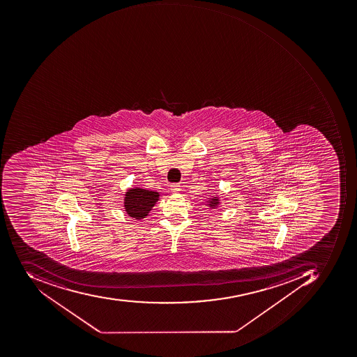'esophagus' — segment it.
I'll list each match as a JSON object with an SVG mask.
<instances>
[{
    "mask_svg": "<svg viewBox=\"0 0 357 357\" xmlns=\"http://www.w3.org/2000/svg\"><path fill=\"white\" fill-rule=\"evenodd\" d=\"M170 188L173 192H178L181 190V185L180 184H172V185H171Z\"/></svg>",
    "mask_w": 357,
    "mask_h": 357,
    "instance_id": "esophagus-1",
    "label": "esophagus"
}]
</instances>
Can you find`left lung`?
Masks as SVG:
<instances>
[{
  "instance_id": "obj_1",
  "label": "left lung",
  "mask_w": 357,
  "mask_h": 357,
  "mask_svg": "<svg viewBox=\"0 0 357 357\" xmlns=\"http://www.w3.org/2000/svg\"><path fill=\"white\" fill-rule=\"evenodd\" d=\"M220 204V200H218V197H212V198H210L208 202V206H210L211 208H216V206Z\"/></svg>"
}]
</instances>
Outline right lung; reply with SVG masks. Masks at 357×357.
<instances>
[{"mask_svg": "<svg viewBox=\"0 0 357 357\" xmlns=\"http://www.w3.org/2000/svg\"><path fill=\"white\" fill-rule=\"evenodd\" d=\"M159 192L143 190L139 187L130 188L124 197V208L126 213L135 220L146 218L155 202L159 200Z\"/></svg>", "mask_w": 357, "mask_h": 357, "instance_id": "obj_1", "label": "right lung"}]
</instances>
